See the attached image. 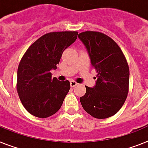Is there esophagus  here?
<instances>
[{
    "mask_svg": "<svg viewBox=\"0 0 148 148\" xmlns=\"http://www.w3.org/2000/svg\"><path fill=\"white\" fill-rule=\"evenodd\" d=\"M76 85H77L76 82L73 81V80L70 81V86H71V88H74Z\"/></svg>",
    "mask_w": 148,
    "mask_h": 148,
    "instance_id": "1",
    "label": "esophagus"
}]
</instances>
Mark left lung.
Instances as JSON below:
<instances>
[{
    "label": "left lung",
    "mask_w": 148,
    "mask_h": 148,
    "mask_svg": "<svg viewBox=\"0 0 148 148\" xmlns=\"http://www.w3.org/2000/svg\"><path fill=\"white\" fill-rule=\"evenodd\" d=\"M79 38L87 48L91 64L97 75L93 88H86L80 97L83 109L97 119L115 115L126 100L129 85V68L119 45L99 32L86 31ZM95 78V79H96Z\"/></svg>",
    "instance_id": "8db88e82"
}]
</instances>
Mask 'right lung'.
<instances>
[{"label":"right lung","instance_id":"1","mask_svg":"<svg viewBox=\"0 0 148 148\" xmlns=\"http://www.w3.org/2000/svg\"><path fill=\"white\" fill-rule=\"evenodd\" d=\"M78 32H53L42 35L25 51L17 70L16 90L25 110L38 118L53 115L70 89L68 80L52 78L64 50L76 40Z\"/></svg>","mask_w":148,"mask_h":148}]
</instances>
